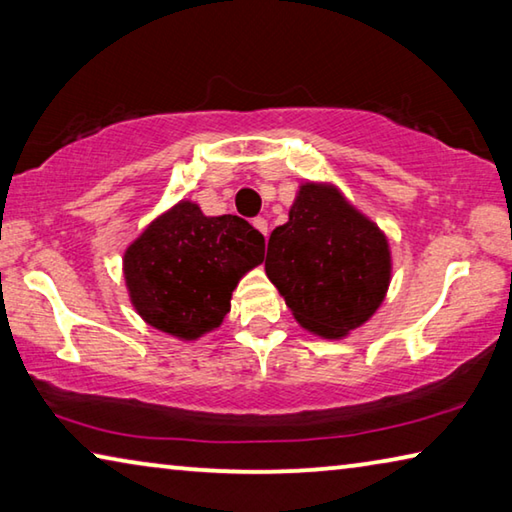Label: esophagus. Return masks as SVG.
Listing matches in <instances>:
<instances>
[{"mask_svg":"<svg viewBox=\"0 0 512 512\" xmlns=\"http://www.w3.org/2000/svg\"><path fill=\"white\" fill-rule=\"evenodd\" d=\"M253 225H255V228H257L259 232H262L264 237L268 235V223H266L264 216H255V219H253Z\"/></svg>","mask_w":512,"mask_h":512,"instance_id":"1","label":"esophagus"}]
</instances>
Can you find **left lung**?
Instances as JSON below:
<instances>
[{"mask_svg": "<svg viewBox=\"0 0 512 512\" xmlns=\"http://www.w3.org/2000/svg\"><path fill=\"white\" fill-rule=\"evenodd\" d=\"M264 268L302 327L341 339L384 300L391 250L384 232L339 189L305 183L289 221L271 232Z\"/></svg>", "mask_w": 512, "mask_h": 512, "instance_id": "obj_1", "label": "left lung"}]
</instances>
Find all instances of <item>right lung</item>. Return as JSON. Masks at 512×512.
Returning a JSON list of instances; mask_svg holds the SVG:
<instances>
[{"label":"right lung","instance_id":"1","mask_svg":"<svg viewBox=\"0 0 512 512\" xmlns=\"http://www.w3.org/2000/svg\"><path fill=\"white\" fill-rule=\"evenodd\" d=\"M264 262V237L235 214L180 201L124 253L131 302L151 327L194 341L223 323L232 291Z\"/></svg>","mask_w":512,"mask_h":512}]
</instances>
